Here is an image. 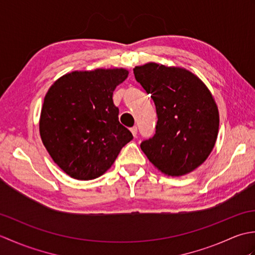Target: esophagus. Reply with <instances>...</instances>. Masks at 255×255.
Wrapping results in <instances>:
<instances>
[{
    "label": "esophagus",
    "mask_w": 255,
    "mask_h": 255,
    "mask_svg": "<svg viewBox=\"0 0 255 255\" xmlns=\"http://www.w3.org/2000/svg\"><path fill=\"white\" fill-rule=\"evenodd\" d=\"M130 131H131V133L133 134V137H137V132H138V128L134 126V127H131L130 128Z\"/></svg>",
    "instance_id": "obj_1"
}]
</instances>
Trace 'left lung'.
I'll use <instances>...</instances> for the list:
<instances>
[{"instance_id": "left-lung-1", "label": "left lung", "mask_w": 255, "mask_h": 255, "mask_svg": "<svg viewBox=\"0 0 255 255\" xmlns=\"http://www.w3.org/2000/svg\"><path fill=\"white\" fill-rule=\"evenodd\" d=\"M133 74L154 102L158 123L140 144L156 169L169 176L194 171L208 158L219 129L217 105L202 81L185 69L150 62Z\"/></svg>"}]
</instances>
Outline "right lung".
Listing matches in <instances>:
<instances>
[{"mask_svg": "<svg viewBox=\"0 0 255 255\" xmlns=\"http://www.w3.org/2000/svg\"><path fill=\"white\" fill-rule=\"evenodd\" d=\"M125 69H97L63 75L47 92L39 130L55 163L77 180L99 177L133 138L118 121L113 92Z\"/></svg>", "mask_w": 255, "mask_h": 255, "instance_id": "1", "label": "right lung"}]
</instances>
